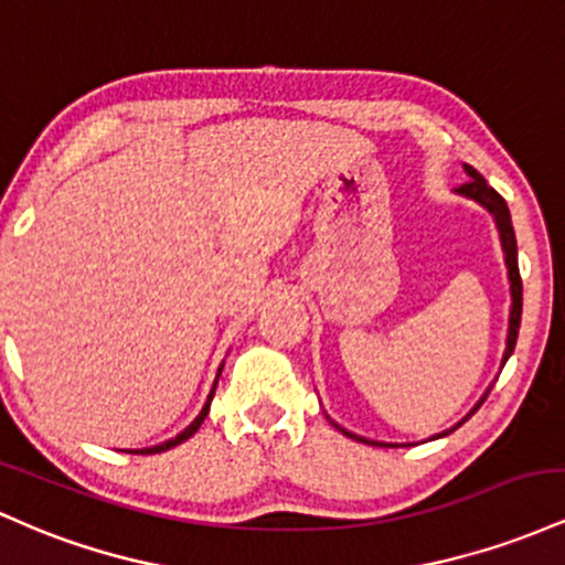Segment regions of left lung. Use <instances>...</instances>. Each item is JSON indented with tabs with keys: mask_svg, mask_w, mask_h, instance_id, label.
<instances>
[{
	"mask_svg": "<svg viewBox=\"0 0 565 565\" xmlns=\"http://www.w3.org/2000/svg\"><path fill=\"white\" fill-rule=\"evenodd\" d=\"M465 170H467V175H470V181L461 183V186L456 189V194H461V198H470V200H475V202H480V205H483L486 211L493 215V221H497L499 237H502V250H504L507 277H510V296H512V307H510V328H507V350H504V358H502V365H504L507 360H510L512 350H515L518 331H521V312H523V282H521V269H518V243H515V230H512L510 207H507V202H504L502 194H499L497 189L488 186L483 175H480L478 170L472 168V164H465ZM488 392H491V390H488ZM488 392H486L483 397H480L478 405H475L472 414H475V411L480 408V405H483V401L488 397ZM472 414H470V416H472ZM470 416H467V419H470ZM328 422H331L333 427L339 429L341 435L352 437V440L367 443V446H392V448L397 446V443H379V440H367V437H360V435L350 433V429L339 427V424H335L333 419H328ZM459 424H461V422H459ZM459 424H456V427H459ZM456 427L446 429V433H440V435H435V437H443V435L454 433ZM435 437H433V440H435Z\"/></svg>",
	"mask_w": 565,
	"mask_h": 565,
	"instance_id": "left-lung-1",
	"label": "left lung"
}]
</instances>
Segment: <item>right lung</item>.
Here are the masks:
<instances>
[{"label": "right lung", "mask_w": 565, "mask_h": 565, "mask_svg": "<svg viewBox=\"0 0 565 565\" xmlns=\"http://www.w3.org/2000/svg\"><path fill=\"white\" fill-rule=\"evenodd\" d=\"M221 367H224V365H221ZM221 367H218V376H221ZM218 376H215V382H213V390H211V395H207L205 405H202L200 416H198V419H194L192 424H189V427L183 429L181 435H175L173 440H164V443H160V446H151V448H138V451H130V454H162V451H170V448H173V446H179V443L189 440V437H192L194 433H198V429H200V424L205 422L207 411H211V401H213V395H215V384H218Z\"/></svg>", "instance_id": "right-lung-1"}]
</instances>
